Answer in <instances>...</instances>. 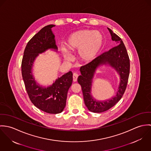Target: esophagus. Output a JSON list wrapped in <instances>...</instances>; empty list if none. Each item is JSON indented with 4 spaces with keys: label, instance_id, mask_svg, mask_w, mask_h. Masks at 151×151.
<instances>
[{
    "label": "esophagus",
    "instance_id": "34e87169",
    "mask_svg": "<svg viewBox=\"0 0 151 151\" xmlns=\"http://www.w3.org/2000/svg\"><path fill=\"white\" fill-rule=\"evenodd\" d=\"M78 75L77 73H73V81H74V82H76V81H77V78H78Z\"/></svg>",
    "mask_w": 151,
    "mask_h": 151
}]
</instances>
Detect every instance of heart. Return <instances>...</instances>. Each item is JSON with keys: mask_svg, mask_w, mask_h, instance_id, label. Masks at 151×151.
<instances>
[{"mask_svg": "<svg viewBox=\"0 0 151 151\" xmlns=\"http://www.w3.org/2000/svg\"><path fill=\"white\" fill-rule=\"evenodd\" d=\"M104 43V37L101 32L92 29H83L71 34L67 40V46L72 50L78 49L79 58L84 62L93 60L100 52ZM62 52L67 60L71 59V55L64 47Z\"/></svg>", "mask_w": 151, "mask_h": 151, "instance_id": "1", "label": "heart"}]
</instances>
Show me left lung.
<instances>
[{"mask_svg":"<svg viewBox=\"0 0 151 151\" xmlns=\"http://www.w3.org/2000/svg\"><path fill=\"white\" fill-rule=\"evenodd\" d=\"M111 40L117 46L96 57L93 60L80 68L81 75L78 77V83L81 86L85 105L88 109L94 113H101L114 106L122 98L127 85L129 74V59L126 46L122 39L110 28H108ZM108 63L114 67L121 76V83L117 95L110 100L96 101L90 95L91 80L96 68L100 65Z\"/></svg>","mask_w":151,"mask_h":151,"instance_id":"8db88e82","label":"left lung"}]
</instances>
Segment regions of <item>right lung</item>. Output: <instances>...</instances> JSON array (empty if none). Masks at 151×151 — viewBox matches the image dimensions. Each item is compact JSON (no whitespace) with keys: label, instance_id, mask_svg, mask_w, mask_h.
<instances>
[{"label":"right lung","instance_id":"1","mask_svg":"<svg viewBox=\"0 0 151 151\" xmlns=\"http://www.w3.org/2000/svg\"><path fill=\"white\" fill-rule=\"evenodd\" d=\"M48 25L42 28L27 44L22 62V73L25 89L31 102L45 112L61 113L65 106L67 94L73 82V73L69 71L50 86L43 88L35 82L32 74L33 62L39 53L48 49L57 50L55 35Z\"/></svg>","mask_w":151,"mask_h":151}]
</instances>
